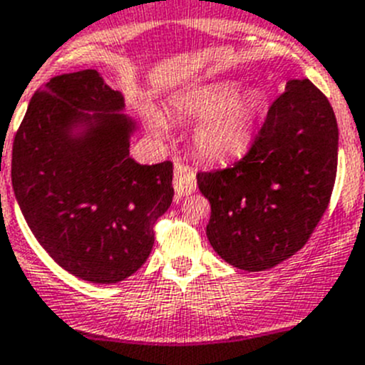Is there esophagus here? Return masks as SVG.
I'll return each instance as SVG.
<instances>
[{"label":"esophagus","instance_id":"obj_1","mask_svg":"<svg viewBox=\"0 0 365 365\" xmlns=\"http://www.w3.org/2000/svg\"><path fill=\"white\" fill-rule=\"evenodd\" d=\"M175 190L178 196H187L196 190V173L189 165H175Z\"/></svg>","mask_w":365,"mask_h":365}]
</instances>
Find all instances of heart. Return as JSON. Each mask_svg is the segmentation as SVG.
<instances>
[{
  "label": "heart",
  "instance_id": "heart-1",
  "mask_svg": "<svg viewBox=\"0 0 365 365\" xmlns=\"http://www.w3.org/2000/svg\"><path fill=\"white\" fill-rule=\"evenodd\" d=\"M187 113L203 118L195 133L196 153L209 162H225L251 145L260 101L255 94H236L232 85H212L190 98ZM153 129L165 130L162 118H153Z\"/></svg>",
  "mask_w": 365,
  "mask_h": 365
}]
</instances>
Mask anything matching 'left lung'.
<instances>
[{
	"label": "left lung",
	"mask_w": 365,
	"mask_h": 365,
	"mask_svg": "<svg viewBox=\"0 0 365 365\" xmlns=\"http://www.w3.org/2000/svg\"><path fill=\"white\" fill-rule=\"evenodd\" d=\"M338 165V125L326 94L291 80L247 153L198 173L211 203L207 238L227 264L265 271L300 251L326 215Z\"/></svg>",
	"instance_id": "1"
}]
</instances>
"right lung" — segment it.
Instances as JSON below:
<instances>
[{
	"instance_id": "1",
	"label": "right lung",
	"mask_w": 365,
	"mask_h": 365,
	"mask_svg": "<svg viewBox=\"0 0 365 365\" xmlns=\"http://www.w3.org/2000/svg\"><path fill=\"white\" fill-rule=\"evenodd\" d=\"M121 107L93 68L61 74L36 91L12 143V187L32 235L60 267L93 284H116L145 264L175 196L173 162L129 156L134 123L114 114ZM80 119L97 125L72 138L68 127Z\"/></svg>"
}]
</instances>
